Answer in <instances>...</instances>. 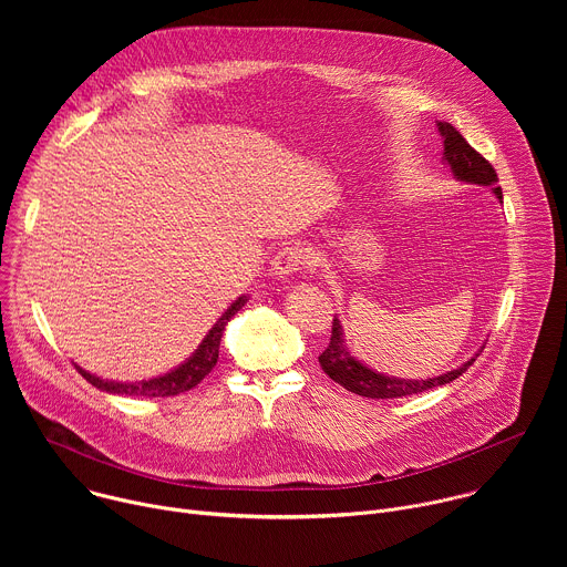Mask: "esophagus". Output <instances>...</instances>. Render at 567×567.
<instances>
[{
	"mask_svg": "<svg viewBox=\"0 0 567 567\" xmlns=\"http://www.w3.org/2000/svg\"><path fill=\"white\" fill-rule=\"evenodd\" d=\"M313 265V254L302 249V247H285L280 249L274 260H271V267H269V274L276 278V280H287L291 274L305 269V267H311Z\"/></svg>",
	"mask_w": 567,
	"mask_h": 567,
	"instance_id": "obj_1",
	"label": "esophagus"
}]
</instances>
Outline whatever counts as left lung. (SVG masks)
I'll use <instances>...</instances> for the list:
<instances>
[{"instance_id":"8db88e82","label":"left lung","mask_w":567,"mask_h":567,"mask_svg":"<svg viewBox=\"0 0 567 567\" xmlns=\"http://www.w3.org/2000/svg\"><path fill=\"white\" fill-rule=\"evenodd\" d=\"M437 132L442 136V145H444L442 161L451 168L453 177L457 182H464V184L492 188L496 199L503 204V190L498 186V175L492 168L489 161L484 158L482 154H477L451 123L440 121ZM482 350H484V343L468 361H464L455 370H449L440 377H429V379L388 377L383 372H377V370L368 368L357 357H352V352L348 350V343H346L341 320H339V316H334L330 346L326 348V352L318 357V363H320L322 370H326V374L332 381L341 383L346 390H350L354 394H361V396H368V399H394V396H406V394H420V392H426L431 388H440V385L451 383L462 372H466V368L480 357Z\"/></svg>"}]
</instances>
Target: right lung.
I'll return each mask as SVG.
<instances>
[{
    "label": "right lung",
    "instance_id": "add662e5",
    "mask_svg": "<svg viewBox=\"0 0 567 567\" xmlns=\"http://www.w3.org/2000/svg\"><path fill=\"white\" fill-rule=\"evenodd\" d=\"M247 300H249V293L239 296L235 302H230V307L217 318L215 326L208 330V334L204 337L199 348L182 365H177L175 370H171L166 374H158V377L143 379V381H112V379L96 377L80 365H75V370L83 374L92 385H96L99 390L110 392V394L152 399V396H175L179 392H186V390L195 388L215 368V363L219 359V343H221L228 320L247 305Z\"/></svg>",
    "mask_w": 567,
    "mask_h": 567
}]
</instances>
